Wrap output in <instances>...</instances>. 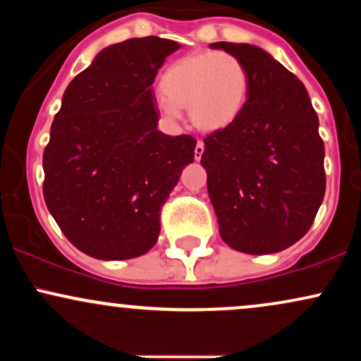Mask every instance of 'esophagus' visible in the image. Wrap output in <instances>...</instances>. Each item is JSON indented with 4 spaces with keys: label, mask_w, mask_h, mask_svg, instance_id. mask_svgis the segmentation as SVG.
Returning a JSON list of instances; mask_svg holds the SVG:
<instances>
[{
    "label": "esophagus",
    "mask_w": 361,
    "mask_h": 361,
    "mask_svg": "<svg viewBox=\"0 0 361 361\" xmlns=\"http://www.w3.org/2000/svg\"><path fill=\"white\" fill-rule=\"evenodd\" d=\"M204 151H205L204 142H202V140H198L197 146H195V159L200 161L202 159V154H204Z\"/></svg>",
    "instance_id": "obj_1"
}]
</instances>
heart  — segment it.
I'll return each instance as SVG.
<instances>
[{
    "label": "heart",
    "mask_w": 361,
    "mask_h": 361,
    "mask_svg": "<svg viewBox=\"0 0 361 361\" xmlns=\"http://www.w3.org/2000/svg\"><path fill=\"white\" fill-rule=\"evenodd\" d=\"M246 68L234 54L200 51L168 66L159 81L161 109L169 118L188 109L202 130H221L241 115L247 100Z\"/></svg>",
    "instance_id": "obj_1"
}]
</instances>
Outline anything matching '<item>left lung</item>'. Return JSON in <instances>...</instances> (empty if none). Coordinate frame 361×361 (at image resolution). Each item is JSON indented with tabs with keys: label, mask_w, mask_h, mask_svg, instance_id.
Listing matches in <instances>:
<instances>
[{
	"label": "left lung",
	"mask_w": 361,
	"mask_h": 361,
	"mask_svg": "<svg viewBox=\"0 0 361 361\" xmlns=\"http://www.w3.org/2000/svg\"><path fill=\"white\" fill-rule=\"evenodd\" d=\"M247 73V100L231 126L204 139L202 166L227 246L246 255L287 250L307 234L326 192L319 118L295 74L263 49L215 42Z\"/></svg>",
	"instance_id": "obj_1"
}]
</instances>
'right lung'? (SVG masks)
<instances>
[{
  "mask_svg": "<svg viewBox=\"0 0 361 361\" xmlns=\"http://www.w3.org/2000/svg\"><path fill=\"white\" fill-rule=\"evenodd\" d=\"M181 45L128 39L98 52L64 91L44 151V200L78 250L130 259L154 246L161 207L197 140L157 130L152 82Z\"/></svg>",
  "mask_w": 361,
  "mask_h": 361,
  "instance_id": "add662e5",
  "label": "right lung"
}]
</instances>
